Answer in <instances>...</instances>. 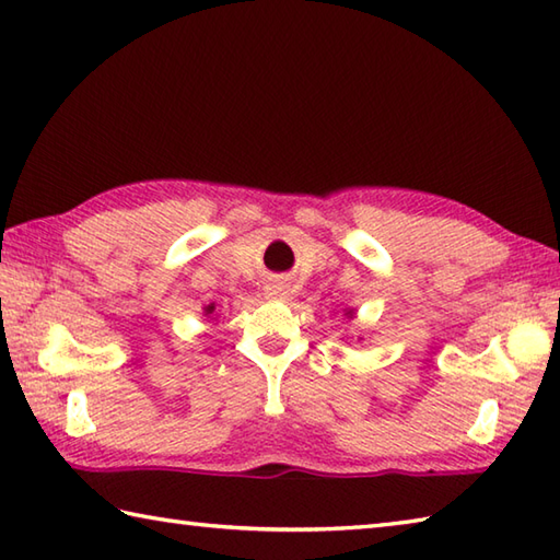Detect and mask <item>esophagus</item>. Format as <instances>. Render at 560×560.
I'll return each mask as SVG.
<instances>
[{"mask_svg":"<svg viewBox=\"0 0 560 560\" xmlns=\"http://www.w3.org/2000/svg\"><path fill=\"white\" fill-rule=\"evenodd\" d=\"M267 299L271 301H287L289 299V287L281 281H271L267 287Z\"/></svg>","mask_w":560,"mask_h":560,"instance_id":"esophagus-1","label":"esophagus"}]
</instances>
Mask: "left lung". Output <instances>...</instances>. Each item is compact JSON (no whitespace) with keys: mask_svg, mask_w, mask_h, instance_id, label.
<instances>
[{"mask_svg":"<svg viewBox=\"0 0 560 560\" xmlns=\"http://www.w3.org/2000/svg\"><path fill=\"white\" fill-rule=\"evenodd\" d=\"M347 317H353V311H349V313H347Z\"/></svg>","mask_w":560,"mask_h":560,"instance_id":"left-lung-1","label":"left lung"}]
</instances>
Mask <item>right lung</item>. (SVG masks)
Segmentation results:
<instances>
[{
	"label": "right lung",
	"mask_w": 560,
	"mask_h": 560,
	"mask_svg": "<svg viewBox=\"0 0 560 560\" xmlns=\"http://www.w3.org/2000/svg\"><path fill=\"white\" fill-rule=\"evenodd\" d=\"M213 311H217V305L211 303V305H207V307H205V315H213Z\"/></svg>",
	"instance_id": "add662e5"
}]
</instances>
